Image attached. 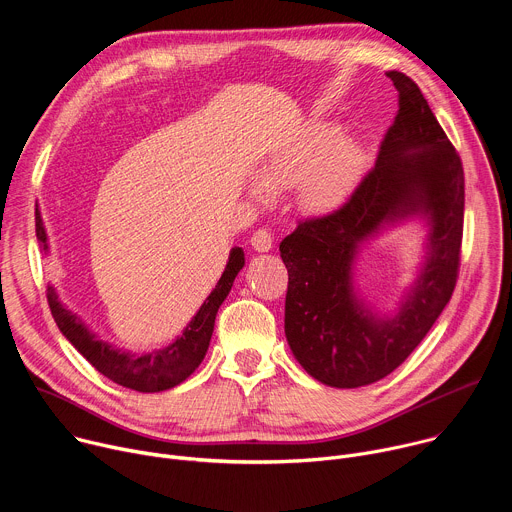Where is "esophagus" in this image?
I'll list each match as a JSON object with an SVG mask.
<instances>
[{"label": "esophagus", "mask_w": 512, "mask_h": 512, "mask_svg": "<svg viewBox=\"0 0 512 512\" xmlns=\"http://www.w3.org/2000/svg\"><path fill=\"white\" fill-rule=\"evenodd\" d=\"M251 245H253V249H255V251H259V253H267V251H271V247H273V237H271V233H269V231L259 229V231H255V233H253V237H251Z\"/></svg>", "instance_id": "1"}]
</instances>
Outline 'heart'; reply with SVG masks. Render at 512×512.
<instances>
[{
    "label": "heart",
    "instance_id": "obj_1",
    "mask_svg": "<svg viewBox=\"0 0 512 512\" xmlns=\"http://www.w3.org/2000/svg\"><path fill=\"white\" fill-rule=\"evenodd\" d=\"M367 148L330 119H314L279 137L259 164V178L251 180V194L294 188V204L308 216H326L342 206L364 168Z\"/></svg>",
    "mask_w": 512,
    "mask_h": 512
}]
</instances>
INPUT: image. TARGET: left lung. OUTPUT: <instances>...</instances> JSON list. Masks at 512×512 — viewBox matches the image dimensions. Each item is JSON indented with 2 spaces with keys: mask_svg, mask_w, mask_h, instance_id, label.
<instances>
[{
  "mask_svg": "<svg viewBox=\"0 0 512 512\" xmlns=\"http://www.w3.org/2000/svg\"><path fill=\"white\" fill-rule=\"evenodd\" d=\"M387 77L399 113L375 168L342 208L279 243L287 344L308 375L336 389L371 385L405 362L450 302L460 261L462 162L419 87L397 70ZM409 222L426 229L424 257L396 310L383 313L361 294L355 265L364 246Z\"/></svg>",
  "mask_w": 512,
  "mask_h": 512,
  "instance_id": "8db88e82",
  "label": "left lung"
}]
</instances>
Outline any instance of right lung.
I'll use <instances>...</instances> for the list:
<instances>
[{
	"label": "right lung",
	"mask_w": 512,
	"mask_h": 512,
	"mask_svg": "<svg viewBox=\"0 0 512 512\" xmlns=\"http://www.w3.org/2000/svg\"><path fill=\"white\" fill-rule=\"evenodd\" d=\"M36 237L40 241L42 255L44 257L50 255L48 233L38 208H36ZM243 267H245L243 249L241 247L231 249L229 261L221 279L216 281L214 289L202 302L198 312L192 316V320L184 326V330L170 344L162 348L143 350V352L119 348L117 344L103 340L97 332H93L83 322L81 316L70 312L62 304L54 285H48V304L62 336L75 346L101 375H105L107 379H111L121 387H127L139 393H158V391H166L180 385L198 369V364L204 360V354L212 338L216 312L227 300L233 281Z\"/></svg>",
	"instance_id": "right-lung-1"
}]
</instances>
